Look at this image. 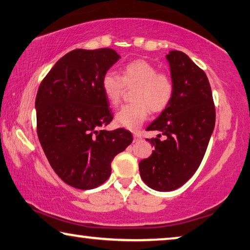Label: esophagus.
<instances>
[{
  "label": "esophagus",
  "instance_id": "obj_1",
  "mask_svg": "<svg viewBox=\"0 0 250 250\" xmlns=\"http://www.w3.org/2000/svg\"><path fill=\"white\" fill-rule=\"evenodd\" d=\"M133 139H134V141H139V140H141L142 138H141V136L139 133H134L133 134Z\"/></svg>",
  "mask_w": 250,
  "mask_h": 250
}]
</instances>
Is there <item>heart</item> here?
<instances>
[{
  "label": "heart",
  "instance_id": "heart-1",
  "mask_svg": "<svg viewBox=\"0 0 250 250\" xmlns=\"http://www.w3.org/2000/svg\"><path fill=\"white\" fill-rule=\"evenodd\" d=\"M106 101L112 106L121 102L125 88L134 89L132 104H126L114 116L119 126L137 131L152 112H162L171 104L175 93L172 78L146 60L129 62L122 69L121 77L113 71L106 72L101 82Z\"/></svg>",
  "mask_w": 250,
  "mask_h": 250
}]
</instances>
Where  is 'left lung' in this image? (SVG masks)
Wrapping results in <instances>:
<instances>
[{
  "label": "left lung",
  "mask_w": 250,
  "mask_h": 250,
  "mask_svg": "<svg viewBox=\"0 0 250 250\" xmlns=\"http://www.w3.org/2000/svg\"><path fill=\"white\" fill-rule=\"evenodd\" d=\"M175 93L171 104L150 125L165 140L146 139L152 154L139 162L141 179L157 191H172L199 167L215 128L216 110L206 73L181 51L167 54Z\"/></svg>",
  "instance_id": "8db88e82"
}]
</instances>
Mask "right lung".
Masks as SVG:
<instances>
[{"label":"right lung","instance_id":"add662e5","mask_svg":"<svg viewBox=\"0 0 250 250\" xmlns=\"http://www.w3.org/2000/svg\"><path fill=\"white\" fill-rule=\"evenodd\" d=\"M120 55L109 47L66 53L39 86L37 131L51 167L71 187L88 190L111 175L114 157L131 144L125 129H101L113 119L104 75Z\"/></svg>","mask_w":250,"mask_h":250}]
</instances>
